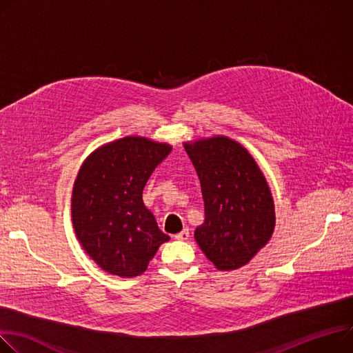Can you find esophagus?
Returning <instances> with one entry per match:
<instances>
[{"label":"esophagus","instance_id":"obj_1","mask_svg":"<svg viewBox=\"0 0 353 353\" xmlns=\"http://www.w3.org/2000/svg\"><path fill=\"white\" fill-rule=\"evenodd\" d=\"M189 237H190V231H189V228H184L181 232H179V234H176V236H174V239H176V240H180V241L189 240Z\"/></svg>","mask_w":353,"mask_h":353}]
</instances>
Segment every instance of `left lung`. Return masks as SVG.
Masks as SVG:
<instances>
[{"instance_id": "1", "label": "left lung", "mask_w": 353, "mask_h": 353, "mask_svg": "<svg viewBox=\"0 0 353 353\" xmlns=\"http://www.w3.org/2000/svg\"><path fill=\"white\" fill-rule=\"evenodd\" d=\"M199 174L204 223L194 239L221 271L237 270L270 241L275 227L268 183L252 156L236 140L213 136L184 143Z\"/></svg>"}]
</instances>
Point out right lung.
<instances>
[{
	"label": "right lung",
	"mask_w": 353,
	"mask_h": 353,
	"mask_svg": "<svg viewBox=\"0 0 353 353\" xmlns=\"http://www.w3.org/2000/svg\"><path fill=\"white\" fill-rule=\"evenodd\" d=\"M172 152L168 143L126 136L92 152L72 192V224L86 254L103 271L143 274L159 247L170 240L143 203V189Z\"/></svg>",
	"instance_id": "1"
}]
</instances>
